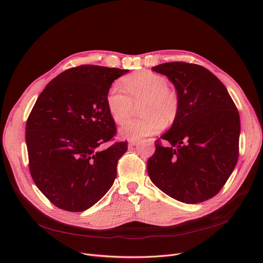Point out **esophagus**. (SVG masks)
Instances as JSON below:
<instances>
[{"label":"esophagus","mask_w":263,"mask_h":263,"mask_svg":"<svg viewBox=\"0 0 263 263\" xmlns=\"http://www.w3.org/2000/svg\"><path fill=\"white\" fill-rule=\"evenodd\" d=\"M138 142H139V141L136 140V139H131V140H129L128 144H129V146H134V145H136Z\"/></svg>","instance_id":"34e87169"}]
</instances>
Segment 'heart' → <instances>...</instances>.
<instances>
[{
    "mask_svg": "<svg viewBox=\"0 0 263 263\" xmlns=\"http://www.w3.org/2000/svg\"><path fill=\"white\" fill-rule=\"evenodd\" d=\"M128 93L114 85L106 98L109 114L117 124L124 125L133 115L135 105H140L142 118L131 121L121 130L128 139H139L159 132L164 124L172 125L180 112L177 91L168 87L165 77L151 70L141 69L124 79Z\"/></svg>",
    "mask_w": 263,
    "mask_h": 263,
    "instance_id": "obj_1",
    "label": "heart"
}]
</instances>
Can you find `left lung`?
Here are the masks:
<instances>
[{
  "label": "left lung",
  "instance_id": "left-lung-1",
  "mask_svg": "<svg viewBox=\"0 0 263 263\" xmlns=\"http://www.w3.org/2000/svg\"><path fill=\"white\" fill-rule=\"evenodd\" d=\"M165 74L180 99L175 123L159 139L147 174L171 198L198 204L213 198L238 159L240 122L227 88L207 68L181 61L152 67Z\"/></svg>",
  "mask_w": 263,
  "mask_h": 263
}]
</instances>
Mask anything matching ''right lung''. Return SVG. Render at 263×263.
Returning a JSON list of instances; mask_svg holds the SVG:
<instances>
[{"label": "right lung", "instance_id": "right-lung-1", "mask_svg": "<svg viewBox=\"0 0 263 263\" xmlns=\"http://www.w3.org/2000/svg\"><path fill=\"white\" fill-rule=\"evenodd\" d=\"M128 69L84 64L54 78L28 118L29 167L39 190L60 209L81 212L110 190L126 141L108 147L117 127L107 108L112 82Z\"/></svg>", "mask_w": 263, "mask_h": 263}]
</instances>
